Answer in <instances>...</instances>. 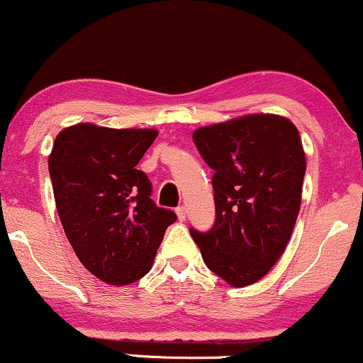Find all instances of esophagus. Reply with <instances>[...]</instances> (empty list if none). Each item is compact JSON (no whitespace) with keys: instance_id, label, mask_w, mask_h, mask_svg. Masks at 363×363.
Here are the masks:
<instances>
[{"instance_id":"esophagus-1","label":"esophagus","mask_w":363,"mask_h":363,"mask_svg":"<svg viewBox=\"0 0 363 363\" xmlns=\"http://www.w3.org/2000/svg\"><path fill=\"white\" fill-rule=\"evenodd\" d=\"M175 213H177L179 220H184V218H186V206H177V208H175Z\"/></svg>"}]
</instances>
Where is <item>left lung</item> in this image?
Masks as SVG:
<instances>
[{"instance_id": "obj_1", "label": "left lung", "mask_w": 363, "mask_h": 363, "mask_svg": "<svg viewBox=\"0 0 363 363\" xmlns=\"http://www.w3.org/2000/svg\"><path fill=\"white\" fill-rule=\"evenodd\" d=\"M213 170L215 222L191 227L206 267L234 288L260 281L291 238L301 203L305 153L288 118L246 115L194 130Z\"/></svg>"}]
</instances>
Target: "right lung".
Here are the masks:
<instances>
[{"instance_id":"right-lung-1","label":"right lung","mask_w":363,"mask_h":363,"mask_svg":"<svg viewBox=\"0 0 363 363\" xmlns=\"http://www.w3.org/2000/svg\"><path fill=\"white\" fill-rule=\"evenodd\" d=\"M157 136L153 129L77 123L58 134L48 160L67 240L81 264L108 284L146 276L177 218L151 200L148 175L136 169Z\"/></svg>"}]
</instances>
